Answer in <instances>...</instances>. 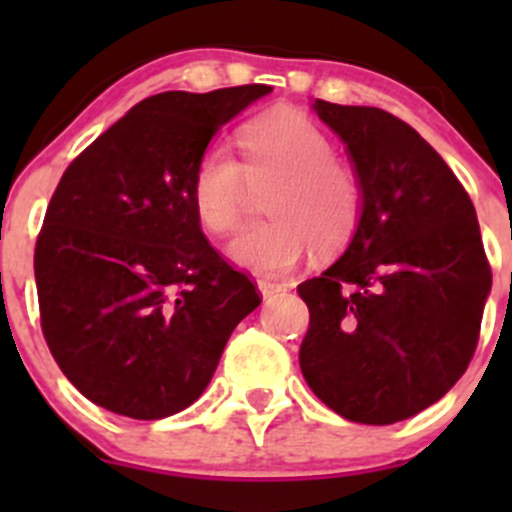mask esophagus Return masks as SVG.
I'll return each mask as SVG.
<instances>
[{
	"label": "esophagus",
	"mask_w": 512,
	"mask_h": 512,
	"mask_svg": "<svg viewBox=\"0 0 512 512\" xmlns=\"http://www.w3.org/2000/svg\"><path fill=\"white\" fill-rule=\"evenodd\" d=\"M257 289H260L262 299L280 297L282 292H287L285 285H280V282H270V280H260V282H257Z\"/></svg>",
	"instance_id": "1"
}]
</instances>
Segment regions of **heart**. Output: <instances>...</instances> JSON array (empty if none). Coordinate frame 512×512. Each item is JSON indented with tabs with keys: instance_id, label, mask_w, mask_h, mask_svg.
Listing matches in <instances>:
<instances>
[{
	"instance_id": "obj_1",
	"label": "heart",
	"mask_w": 512,
	"mask_h": 512,
	"mask_svg": "<svg viewBox=\"0 0 512 512\" xmlns=\"http://www.w3.org/2000/svg\"><path fill=\"white\" fill-rule=\"evenodd\" d=\"M242 165L223 148H208L190 178V203L200 225L227 235L240 223L247 185H265L270 220L242 230L227 247L237 267L255 275L292 270L307 245L334 252L349 242L359 220V183L334 158L327 133L299 111L265 113L237 133Z\"/></svg>"
}]
</instances>
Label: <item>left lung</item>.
<instances>
[{
  "label": "left lung",
  "mask_w": 512,
  "mask_h": 512,
  "mask_svg": "<svg viewBox=\"0 0 512 512\" xmlns=\"http://www.w3.org/2000/svg\"><path fill=\"white\" fill-rule=\"evenodd\" d=\"M359 183L347 250L297 287L309 307L299 366L339 416L389 426L453 389L471 364L490 267L471 198L401 118L314 98Z\"/></svg>",
  "instance_id": "1"
}]
</instances>
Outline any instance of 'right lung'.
I'll list each match as a JSON object with an SVG mask.
<instances>
[{
    "instance_id": "add662e5",
    "label": "right lung",
    "mask_w": 512,
    "mask_h": 512,
    "mask_svg": "<svg viewBox=\"0 0 512 512\" xmlns=\"http://www.w3.org/2000/svg\"><path fill=\"white\" fill-rule=\"evenodd\" d=\"M270 91L146 98L61 175L34 252L41 329L96 406L138 421L188 409L262 302L205 240L190 178L215 133Z\"/></svg>"
}]
</instances>
